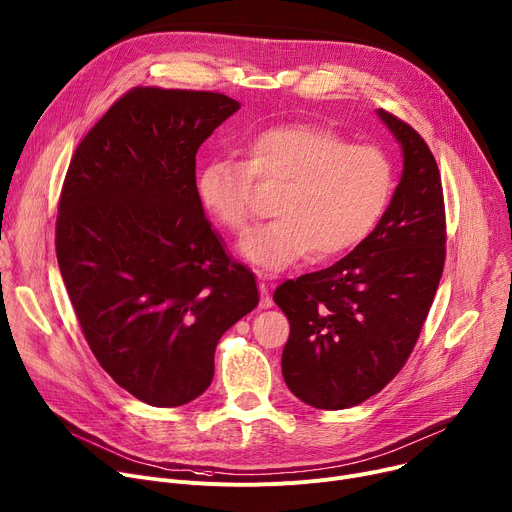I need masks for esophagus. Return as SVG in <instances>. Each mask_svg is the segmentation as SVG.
<instances>
[{
  "label": "esophagus",
  "mask_w": 512,
  "mask_h": 512,
  "mask_svg": "<svg viewBox=\"0 0 512 512\" xmlns=\"http://www.w3.org/2000/svg\"><path fill=\"white\" fill-rule=\"evenodd\" d=\"M258 291H260V308H273V297H270L268 285L264 281H258Z\"/></svg>",
  "instance_id": "obj_1"
}]
</instances>
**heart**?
I'll use <instances>...</instances> for the list:
<instances>
[{
  "mask_svg": "<svg viewBox=\"0 0 512 512\" xmlns=\"http://www.w3.org/2000/svg\"><path fill=\"white\" fill-rule=\"evenodd\" d=\"M254 182L281 186L270 221L242 244L260 270H281L310 254L326 260L353 250L374 231L395 192V167L382 148L351 144L339 132L289 122L268 126L244 146V161L204 163L194 190L206 213L244 235Z\"/></svg>",
  "mask_w": 512,
  "mask_h": 512,
  "instance_id": "obj_1",
  "label": "heart"
}]
</instances>
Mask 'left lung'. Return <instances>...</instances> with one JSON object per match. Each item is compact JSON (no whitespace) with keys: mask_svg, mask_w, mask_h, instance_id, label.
<instances>
[{"mask_svg":"<svg viewBox=\"0 0 512 512\" xmlns=\"http://www.w3.org/2000/svg\"><path fill=\"white\" fill-rule=\"evenodd\" d=\"M403 148V175L376 229L333 266L281 283L289 320L283 378L316 409L364 403L409 359L446 258L440 171L426 140L378 109Z\"/></svg>","mask_w":512,"mask_h":512,"instance_id":"left-lung-1","label":"left lung"}]
</instances>
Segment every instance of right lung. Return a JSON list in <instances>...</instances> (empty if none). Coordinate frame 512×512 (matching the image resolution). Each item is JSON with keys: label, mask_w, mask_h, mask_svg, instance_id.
Instances as JSON below:
<instances>
[{"label": "right lung", "mask_w": 512, "mask_h": 512, "mask_svg": "<svg viewBox=\"0 0 512 512\" xmlns=\"http://www.w3.org/2000/svg\"><path fill=\"white\" fill-rule=\"evenodd\" d=\"M239 103L210 90L136 86L78 144L55 252L101 368L155 407L200 397L227 328L258 306L198 202L196 153Z\"/></svg>", "instance_id": "right-lung-1"}]
</instances>
